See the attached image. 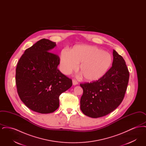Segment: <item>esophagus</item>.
Returning a JSON list of instances; mask_svg holds the SVG:
<instances>
[{
	"label": "esophagus",
	"mask_w": 146,
	"mask_h": 146,
	"mask_svg": "<svg viewBox=\"0 0 146 146\" xmlns=\"http://www.w3.org/2000/svg\"><path fill=\"white\" fill-rule=\"evenodd\" d=\"M72 83H73V85H76L78 84V83L77 82V81L76 80H74V79H73V80H72Z\"/></svg>",
	"instance_id": "obj_1"
}]
</instances>
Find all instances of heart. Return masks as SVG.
Here are the masks:
<instances>
[{
    "instance_id": "heart-1",
    "label": "heart",
    "mask_w": 146,
    "mask_h": 146,
    "mask_svg": "<svg viewBox=\"0 0 146 146\" xmlns=\"http://www.w3.org/2000/svg\"><path fill=\"white\" fill-rule=\"evenodd\" d=\"M113 61L111 54L95 46L76 45L70 50H62L60 56L61 71L69 74L79 70L88 82L97 81L110 70Z\"/></svg>"
}]
</instances>
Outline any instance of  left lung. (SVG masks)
Listing matches in <instances>:
<instances>
[{
  "mask_svg": "<svg viewBox=\"0 0 146 146\" xmlns=\"http://www.w3.org/2000/svg\"><path fill=\"white\" fill-rule=\"evenodd\" d=\"M111 68L104 76L92 83L80 84L83 94L80 110L89 117L100 118L115 110L123 100L129 79L125 60L113 50Z\"/></svg>",
  "mask_w": 146,
  "mask_h": 146,
  "instance_id": "obj_1",
  "label": "left lung"
}]
</instances>
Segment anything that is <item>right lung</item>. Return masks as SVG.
<instances>
[{
	"instance_id": "1",
	"label": "right lung",
	"mask_w": 146,
	"mask_h": 146,
	"mask_svg": "<svg viewBox=\"0 0 146 146\" xmlns=\"http://www.w3.org/2000/svg\"><path fill=\"white\" fill-rule=\"evenodd\" d=\"M56 42L42 39L26 49L17 63L16 84L19 96L33 111L48 114L59 107V96L72 85L58 70L60 58L51 52Z\"/></svg>"
}]
</instances>
